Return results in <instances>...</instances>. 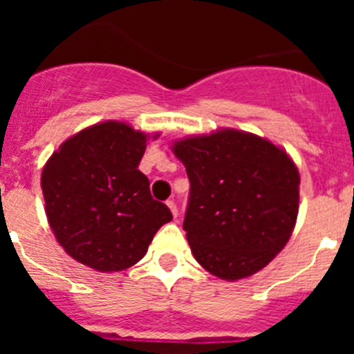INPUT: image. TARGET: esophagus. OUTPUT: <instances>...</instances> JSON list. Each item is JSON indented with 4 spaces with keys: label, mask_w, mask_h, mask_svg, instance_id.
<instances>
[{
    "label": "esophagus",
    "mask_w": 354,
    "mask_h": 354,
    "mask_svg": "<svg viewBox=\"0 0 354 354\" xmlns=\"http://www.w3.org/2000/svg\"><path fill=\"white\" fill-rule=\"evenodd\" d=\"M167 205H168V207H170L171 214H174L175 218H177V214H179V211H177V205H175V202H174V200H168V202H167Z\"/></svg>",
    "instance_id": "34e87169"
}]
</instances>
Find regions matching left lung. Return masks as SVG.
Here are the masks:
<instances>
[{"instance_id":"8db88e82","label":"left lung","mask_w":354,"mask_h":354,"mask_svg":"<svg viewBox=\"0 0 354 354\" xmlns=\"http://www.w3.org/2000/svg\"><path fill=\"white\" fill-rule=\"evenodd\" d=\"M174 152L189 179L183 227L198 264L230 282L266 268L287 245L298 216L292 159L236 129L184 138Z\"/></svg>"}]
</instances>
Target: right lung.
<instances>
[{"label": "right lung", "mask_w": 354, "mask_h": 354, "mask_svg": "<svg viewBox=\"0 0 354 354\" xmlns=\"http://www.w3.org/2000/svg\"><path fill=\"white\" fill-rule=\"evenodd\" d=\"M147 134L108 120L64 142L42 170L46 214L62 248L109 273L134 266L171 212L138 170Z\"/></svg>", "instance_id": "add662e5"}]
</instances>
